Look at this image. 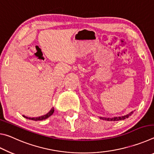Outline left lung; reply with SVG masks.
I'll return each mask as SVG.
<instances>
[{"mask_svg": "<svg viewBox=\"0 0 154 154\" xmlns=\"http://www.w3.org/2000/svg\"><path fill=\"white\" fill-rule=\"evenodd\" d=\"M133 113V111L130 112V113L126 115V116H121V117H114V118H102V117H100V119H103V120H107V121H113V122H115V121H119V120H124V119H125L126 118H129V116H131V115Z\"/></svg>", "mask_w": 154, "mask_h": 154, "instance_id": "obj_1", "label": "left lung"}]
</instances>
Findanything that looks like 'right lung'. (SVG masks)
I'll return each mask as SVG.
<instances>
[{
    "instance_id": "add662e5",
    "label": "right lung",
    "mask_w": 154,
    "mask_h": 154,
    "mask_svg": "<svg viewBox=\"0 0 154 154\" xmlns=\"http://www.w3.org/2000/svg\"><path fill=\"white\" fill-rule=\"evenodd\" d=\"M54 108H51V109L50 110V111L49 112L45 115H44V116H42L41 117H38V118H28V117H26L24 116H23V117H24L25 118L28 119H31V120H34V121H41V120H43V119H45L47 118H48L49 116H51L52 114L54 113Z\"/></svg>"
}]
</instances>
